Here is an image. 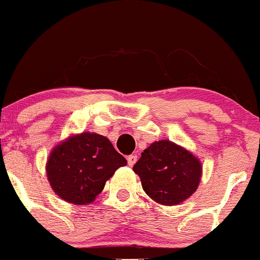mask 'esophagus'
I'll list each match as a JSON object with an SVG mask.
<instances>
[{"mask_svg": "<svg viewBox=\"0 0 260 260\" xmlns=\"http://www.w3.org/2000/svg\"><path fill=\"white\" fill-rule=\"evenodd\" d=\"M127 161L129 166H133V165L137 162V156H136V154H131V156L127 157Z\"/></svg>", "mask_w": 260, "mask_h": 260, "instance_id": "1", "label": "esophagus"}]
</instances>
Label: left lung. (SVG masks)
Returning <instances> with one entry per match:
<instances>
[{
	"instance_id": "obj_1",
	"label": "left lung",
	"mask_w": 260,
	"mask_h": 260,
	"mask_svg": "<svg viewBox=\"0 0 260 260\" xmlns=\"http://www.w3.org/2000/svg\"><path fill=\"white\" fill-rule=\"evenodd\" d=\"M152 200L174 206L190 198L200 183L203 166L198 157L169 140L156 141L133 166Z\"/></svg>"
}]
</instances>
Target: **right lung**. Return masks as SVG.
<instances>
[{
	"label": "right lung",
	"mask_w": 260,
	"mask_h": 260,
	"mask_svg": "<svg viewBox=\"0 0 260 260\" xmlns=\"http://www.w3.org/2000/svg\"><path fill=\"white\" fill-rule=\"evenodd\" d=\"M125 165L127 159L115 151L108 138L83 132L54 147L46 175L59 198L75 205H86L95 200L107 180Z\"/></svg>",
	"instance_id": "1"
}]
</instances>
